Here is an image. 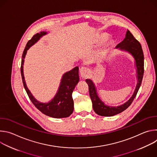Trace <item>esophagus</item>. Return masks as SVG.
<instances>
[{"instance_id": "obj_1", "label": "esophagus", "mask_w": 157, "mask_h": 157, "mask_svg": "<svg viewBox=\"0 0 157 157\" xmlns=\"http://www.w3.org/2000/svg\"><path fill=\"white\" fill-rule=\"evenodd\" d=\"M79 73L82 78H86L89 73V69L86 67H81L79 70Z\"/></svg>"}]
</instances>
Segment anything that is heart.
Instances as JSON below:
<instances>
[{"mask_svg":"<svg viewBox=\"0 0 157 157\" xmlns=\"http://www.w3.org/2000/svg\"><path fill=\"white\" fill-rule=\"evenodd\" d=\"M107 37H108V35L104 33V34L101 35L99 37V38H98L96 40V42L97 43H99L104 41L105 39H107ZM113 43H114V42H113V41L112 40H108L106 41H105L104 43H102L101 44V46L100 47V48L98 49V50L97 52L98 56L101 55L102 53L105 52L112 45H113Z\"/></svg>","mask_w":157,"mask_h":157,"instance_id":"obj_1","label":"heart"}]
</instances>
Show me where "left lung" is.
I'll use <instances>...</instances> for the list:
<instances>
[{"instance_id": "1", "label": "left lung", "mask_w": 157, "mask_h": 157, "mask_svg": "<svg viewBox=\"0 0 157 157\" xmlns=\"http://www.w3.org/2000/svg\"><path fill=\"white\" fill-rule=\"evenodd\" d=\"M116 49L128 53L133 58L136 67L137 83L132 97L125 103L118 106H110L105 104L99 97L94 82L86 79L89 86V91L95 113L101 116L111 117L117 115L127 109L136 98L140 87L144 73V56L140 43L135 38L129 30H127L125 37L116 47Z\"/></svg>"}]
</instances>
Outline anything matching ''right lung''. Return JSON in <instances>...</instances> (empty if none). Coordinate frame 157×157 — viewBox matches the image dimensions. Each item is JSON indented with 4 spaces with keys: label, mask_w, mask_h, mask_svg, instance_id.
<instances>
[{
    "label": "right lung",
    "mask_w": 157,
    "mask_h": 157,
    "mask_svg": "<svg viewBox=\"0 0 157 157\" xmlns=\"http://www.w3.org/2000/svg\"><path fill=\"white\" fill-rule=\"evenodd\" d=\"M47 32H41L33 35L28 41L23 52L21 63V75L25 91L34 105L44 114L47 116L59 119L69 117L74 110V102L72 98V93L76 86L79 81V68L76 66L70 71L65 73L62 78L54 98L48 102H41L35 98L27 87L24 74V64L27 50L36 43L43 36L47 35Z\"/></svg>",
    "instance_id": "obj_1"
}]
</instances>
